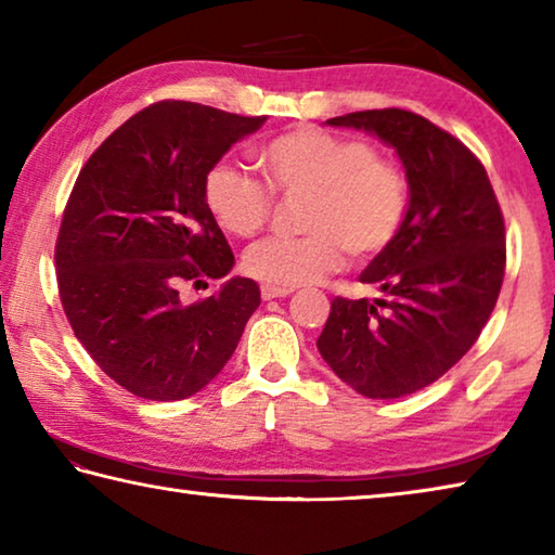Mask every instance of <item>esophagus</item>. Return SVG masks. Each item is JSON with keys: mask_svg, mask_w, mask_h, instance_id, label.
<instances>
[{"mask_svg": "<svg viewBox=\"0 0 555 555\" xmlns=\"http://www.w3.org/2000/svg\"><path fill=\"white\" fill-rule=\"evenodd\" d=\"M294 294V288H286V286H271V284H261V298L271 300V298H286Z\"/></svg>", "mask_w": 555, "mask_h": 555, "instance_id": "1", "label": "esophagus"}]
</instances>
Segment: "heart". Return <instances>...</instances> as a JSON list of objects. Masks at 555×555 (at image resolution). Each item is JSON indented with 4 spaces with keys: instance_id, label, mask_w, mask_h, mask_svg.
<instances>
[{
    "instance_id": "b5f03b06",
    "label": "heart",
    "mask_w": 555,
    "mask_h": 555,
    "mask_svg": "<svg viewBox=\"0 0 555 555\" xmlns=\"http://www.w3.org/2000/svg\"><path fill=\"white\" fill-rule=\"evenodd\" d=\"M271 188L306 195L300 237H271L244 255V269L271 286H304L354 261L382 255L409 212V178L397 162L377 156L364 139L300 127L257 149ZM230 164L205 176V203L222 230L251 237L269 222L274 193Z\"/></svg>"
}]
</instances>
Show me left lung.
I'll list each match as a JSON object with an SVG mask.
<instances>
[{
	"label": "left lung",
	"instance_id": "8db88e82",
	"mask_svg": "<svg viewBox=\"0 0 555 555\" xmlns=\"http://www.w3.org/2000/svg\"><path fill=\"white\" fill-rule=\"evenodd\" d=\"M377 134L399 154L411 198L401 230L360 281L377 298H333L318 352L370 399L428 387L480 337L500 298L506 244L490 178L469 149L409 109L327 119Z\"/></svg>",
	"mask_w": 555,
	"mask_h": 555
}]
</instances>
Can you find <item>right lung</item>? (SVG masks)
I'll return each mask as SVG.
<instances>
[{
    "mask_svg": "<svg viewBox=\"0 0 555 555\" xmlns=\"http://www.w3.org/2000/svg\"><path fill=\"white\" fill-rule=\"evenodd\" d=\"M264 119L154 102L112 131L73 185L55 242L63 311L100 370L134 397L201 391L261 304L257 281L244 276L191 306L178 288L232 271L205 176Z\"/></svg>",
    "mask_w": 555,
    "mask_h": 555,
    "instance_id": "right-lung-1",
    "label": "right lung"
}]
</instances>
